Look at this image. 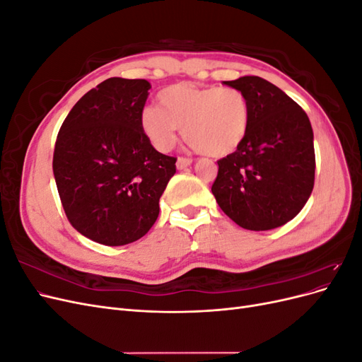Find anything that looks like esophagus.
<instances>
[{"instance_id":"obj_1","label":"esophagus","mask_w":362,"mask_h":362,"mask_svg":"<svg viewBox=\"0 0 362 362\" xmlns=\"http://www.w3.org/2000/svg\"><path fill=\"white\" fill-rule=\"evenodd\" d=\"M192 163H193L192 158L178 157V160H177V169H178V170H182V169H185V168H189Z\"/></svg>"}]
</instances>
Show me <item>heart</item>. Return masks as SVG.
I'll return each instance as SVG.
<instances>
[{"instance_id":"1","label":"heart","mask_w":362,"mask_h":362,"mask_svg":"<svg viewBox=\"0 0 362 362\" xmlns=\"http://www.w3.org/2000/svg\"><path fill=\"white\" fill-rule=\"evenodd\" d=\"M141 108V133L158 151H169L180 128L189 144L210 157H225L243 144L250 122L247 96L234 87L177 83Z\"/></svg>"}]
</instances>
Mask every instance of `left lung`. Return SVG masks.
Listing matches in <instances>:
<instances>
[{"mask_svg":"<svg viewBox=\"0 0 362 362\" xmlns=\"http://www.w3.org/2000/svg\"><path fill=\"white\" fill-rule=\"evenodd\" d=\"M250 104L247 134L218 160L211 192L238 226L267 231L299 214L314 187V134L306 113L279 87L259 76L225 81Z\"/></svg>","mask_w":362,"mask_h":362,"instance_id":"8db88e82","label":"left lung"}]
</instances>
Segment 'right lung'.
<instances>
[{
  "label": "right lung",
  "instance_id": "obj_1",
  "mask_svg": "<svg viewBox=\"0 0 362 362\" xmlns=\"http://www.w3.org/2000/svg\"><path fill=\"white\" fill-rule=\"evenodd\" d=\"M151 84L113 76L76 103L59 131L52 170L63 210L84 237L124 246L156 223L177 158L160 154L139 116Z\"/></svg>",
  "mask_w": 362,
  "mask_h": 362
}]
</instances>
